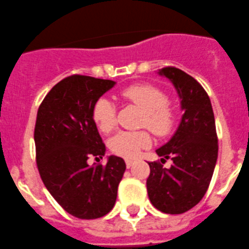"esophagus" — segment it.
Wrapping results in <instances>:
<instances>
[{
    "mask_svg": "<svg viewBox=\"0 0 249 249\" xmlns=\"http://www.w3.org/2000/svg\"><path fill=\"white\" fill-rule=\"evenodd\" d=\"M125 163H126V167H127V168H130V167L132 166V163H134V160H130V159L125 160Z\"/></svg>",
    "mask_w": 249,
    "mask_h": 249,
    "instance_id": "1",
    "label": "esophagus"
}]
</instances>
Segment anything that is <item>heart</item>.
<instances>
[{
  "label": "heart",
  "mask_w": 249,
  "mask_h": 249,
  "mask_svg": "<svg viewBox=\"0 0 249 249\" xmlns=\"http://www.w3.org/2000/svg\"><path fill=\"white\" fill-rule=\"evenodd\" d=\"M122 96L143 110L142 125L156 135H166L173 125V113L167 106V96L160 88L140 83L125 88ZM94 124L101 131L109 132L115 125V107L106 97L94 103L92 110ZM151 143L146 131H119L109 140V148L118 156L134 159Z\"/></svg>",
  "instance_id": "b5f03b06"
}]
</instances>
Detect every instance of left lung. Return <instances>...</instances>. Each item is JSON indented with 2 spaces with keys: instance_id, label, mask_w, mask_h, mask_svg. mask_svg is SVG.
<instances>
[{
  "instance_id": "8db88e82",
  "label": "left lung",
  "mask_w": 249,
  "mask_h": 249,
  "mask_svg": "<svg viewBox=\"0 0 249 249\" xmlns=\"http://www.w3.org/2000/svg\"><path fill=\"white\" fill-rule=\"evenodd\" d=\"M168 78L180 99L183 115L172 138L157 148L161 162L171 159L169 168L148 162L146 182L151 204L164 213H183L203 199L217 160V136L210 98L200 83L176 67L157 71Z\"/></svg>"
}]
</instances>
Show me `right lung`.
I'll list each match as a JSON object with an SVG mask.
<instances>
[{"instance_id": "1", "label": "right lung", "mask_w": 249, "mask_h": 249, "mask_svg": "<svg viewBox=\"0 0 249 249\" xmlns=\"http://www.w3.org/2000/svg\"><path fill=\"white\" fill-rule=\"evenodd\" d=\"M115 85L70 76L51 88L38 109L34 141L39 173L55 200L78 219H98L114 208L126 169L124 160L114 155L107 157L106 166L87 162L106 155L92 110Z\"/></svg>"}]
</instances>
